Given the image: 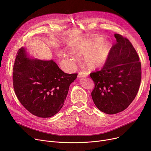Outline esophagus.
Returning <instances> with one entry per match:
<instances>
[{
	"mask_svg": "<svg viewBox=\"0 0 151 151\" xmlns=\"http://www.w3.org/2000/svg\"><path fill=\"white\" fill-rule=\"evenodd\" d=\"M89 73L86 72L85 71H80L78 73V77H84V76H88Z\"/></svg>",
	"mask_w": 151,
	"mask_h": 151,
	"instance_id": "esophagus-1",
	"label": "esophagus"
}]
</instances>
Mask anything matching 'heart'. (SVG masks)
<instances>
[{
	"mask_svg": "<svg viewBox=\"0 0 151 151\" xmlns=\"http://www.w3.org/2000/svg\"><path fill=\"white\" fill-rule=\"evenodd\" d=\"M101 38L89 39L78 46L76 50L81 54H85L84 60L86 65L90 68H97L104 65L109 56L110 45L108 43L103 45ZM67 56L73 60L76 58L72 52H68Z\"/></svg>",
	"mask_w": 151,
	"mask_h": 151,
	"instance_id": "heart-1",
	"label": "heart"
}]
</instances>
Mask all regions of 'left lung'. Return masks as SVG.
Listing matches in <instances>:
<instances>
[{
  "label": "left lung",
  "instance_id": "obj_1",
  "mask_svg": "<svg viewBox=\"0 0 151 151\" xmlns=\"http://www.w3.org/2000/svg\"><path fill=\"white\" fill-rule=\"evenodd\" d=\"M116 43L100 70L90 73L95 86L91 95L96 106L108 114L120 113L135 98L141 80L139 58L129 39L115 34Z\"/></svg>",
  "mask_w": 151,
  "mask_h": 151
}]
</instances>
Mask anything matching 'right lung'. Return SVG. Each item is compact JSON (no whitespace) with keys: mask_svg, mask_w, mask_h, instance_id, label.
I'll list each match as a JSON object with an SVG mask.
<instances>
[{"mask_svg":"<svg viewBox=\"0 0 151 151\" xmlns=\"http://www.w3.org/2000/svg\"><path fill=\"white\" fill-rule=\"evenodd\" d=\"M77 75L64 73L52 60L31 59L21 47L13 65V88L21 104L31 114L50 117L62 108L69 86Z\"/></svg>","mask_w":151,"mask_h":151,"instance_id":"1","label":"right lung"}]
</instances>
